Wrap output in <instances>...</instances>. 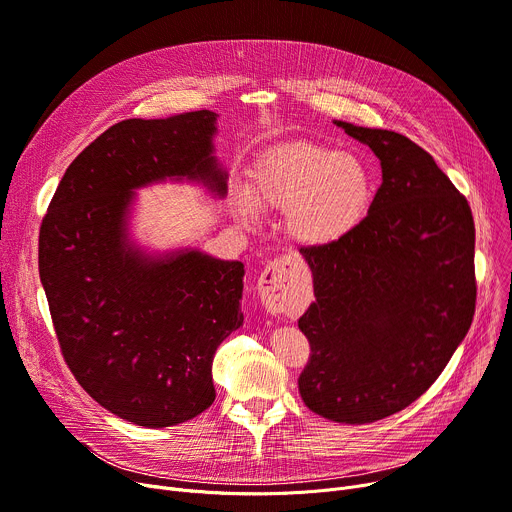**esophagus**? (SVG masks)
<instances>
[{"label":"esophagus","mask_w":512,"mask_h":512,"mask_svg":"<svg viewBox=\"0 0 512 512\" xmlns=\"http://www.w3.org/2000/svg\"><path fill=\"white\" fill-rule=\"evenodd\" d=\"M261 303L270 311H286L297 299V280L290 261L274 259L267 263L259 278Z\"/></svg>","instance_id":"esophagus-1"}]
</instances>
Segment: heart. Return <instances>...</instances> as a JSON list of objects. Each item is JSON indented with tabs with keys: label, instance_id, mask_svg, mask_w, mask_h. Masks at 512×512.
Here are the masks:
<instances>
[{
	"label": "heart",
	"instance_id": "heart-1",
	"mask_svg": "<svg viewBox=\"0 0 512 512\" xmlns=\"http://www.w3.org/2000/svg\"><path fill=\"white\" fill-rule=\"evenodd\" d=\"M375 180L365 159L328 145L294 141L267 149L253 166L251 186L234 184L230 203L245 220L259 205L286 211L290 236L305 247H330L369 215Z\"/></svg>",
	"mask_w": 512,
	"mask_h": 512
}]
</instances>
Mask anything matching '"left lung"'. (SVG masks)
Masks as SVG:
<instances>
[{
    "label": "left lung",
    "mask_w": 512,
    "mask_h": 512,
    "mask_svg": "<svg viewBox=\"0 0 512 512\" xmlns=\"http://www.w3.org/2000/svg\"><path fill=\"white\" fill-rule=\"evenodd\" d=\"M382 166L365 222L301 249L315 303L299 319L311 355L305 405L336 423H373L415 402L467 336L477 299L475 224L434 157L398 132L336 120Z\"/></svg>",
    "instance_id": "8db88e82"
}]
</instances>
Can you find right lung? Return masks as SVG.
<instances>
[{
    "instance_id": "obj_1",
    "label": "right lung",
    "mask_w": 512,
    "mask_h": 512,
    "mask_svg": "<svg viewBox=\"0 0 512 512\" xmlns=\"http://www.w3.org/2000/svg\"><path fill=\"white\" fill-rule=\"evenodd\" d=\"M209 110L122 120L80 153L39 232V276L76 382L103 409L170 427L215 400L211 363L242 326L245 265L197 249L147 255L128 240L134 188L199 180L226 195Z\"/></svg>"
}]
</instances>
